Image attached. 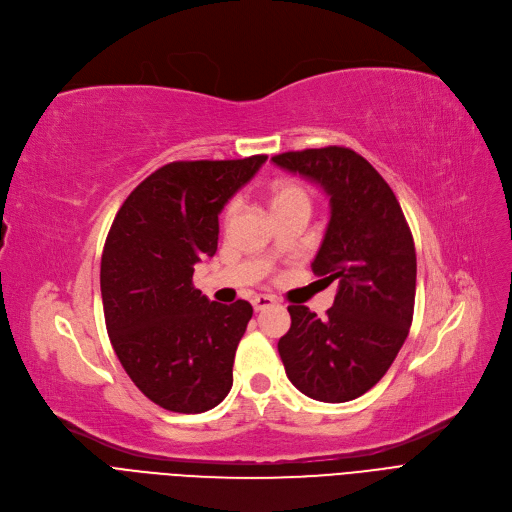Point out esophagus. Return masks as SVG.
Listing matches in <instances>:
<instances>
[{"instance_id":"1","label":"esophagus","mask_w":512,"mask_h":512,"mask_svg":"<svg viewBox=\"0 0 512 512\" xmlns=\"http://www.w3.org/2000/svg\"><path fill=\"white\" fill-rule=\"evenodd\" d=\"M275 304H277V299L270 297V295H258V297H254V302H252L256 312H262L266 308H273Z\"/></svg>"}]
</instances>
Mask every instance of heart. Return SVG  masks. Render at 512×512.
Here are the masks:
<instances>
[{
    "label": "heart",
    "mask_w": 512,
    "mask_h": 512,
    "mask_svg": "<svg viewBox=\"0 0 512 512\" xmlns=\"http://www.w3.org/2000/svg\"><path fill=\"white\" fill-rule=\"evenodd\" d=\"M268 202H270V208H273V213L279 215L289 208H299V206L310 208V194L302 184L291 182V179H283V182L270 186ZM233 213H235V204L231 202L225 208V219H231Z\"/></svg>",
    "instance_id": "obj_1"
}]
</instances>
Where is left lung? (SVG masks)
Returning a JSON list of instances; mask_svg holds the SVG:
<instances>
[{"label": "left lung", "instance_id": "8db88e82", "mask_svg": "<svg viewBox=\"0 0 512 512\" xmlns=\"http://www.w3.org/2000/svg\"><path fill=\"white\" fill-rule=\"evenodd\" d=\"M273 161L326 192L330 221L312 270L339 281L324 320L306 306L287 308L291 328L279 341V355L287 378L310 399L353 401L386 374L409 335L413 235L393 190L355 150H291Z\"/></svg>", "mask_w": 512, "mask_h": 512}]
</instances>
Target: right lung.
<instances>
[{
    "label": "right lung",
    "mask_w": 512,
    "mask_h": 512,
    "mask_svg": "<svg viewBox=\"0 0 512 512\" xmlns=\"http://www.w3.org/2000/svg\"><path fill=\"white\" fill-rule=\"evenodd\" d=\"M173 161L117 210L101 258L105 324L126 374L159 407L202 413L233 384L252 306L208 302L194 264L215 256L219 213L266 161Z\"/></svg>",
    "instance_id": "obj_1"
}]
</instances>
